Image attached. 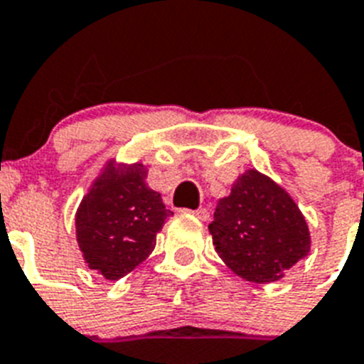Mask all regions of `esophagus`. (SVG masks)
Masks as SVG:
<instances>
[{
	"label": "esophagus",
	"mask_w": 364,
	"mask_h": 364,
	"mask_svg": "<svg viewBox=\"0 0 364 364\" xmlns=\"http://www.w3.org/2000/svg\"><path fill=\"white\" fill-rule=\"evenodd\" d=\"M191 214H193L197 220H200V222H206V220L210 218V214H208V210H206V208H197V210H193Z\"/></svg>",
	"instance_id": "obj_1"
}]
</instances>
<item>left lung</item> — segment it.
I'll return each instance as SVG.
<instances>
[{
	"instance_id": "left-lung-1",
	"label": "left lung",
	"mask_w": 364,
	"mask_h": 364,
	"mask_svg": "<svg viewBox=\"0 0 364 364\" xmlns=\"http://www.w3.org/2000/svg\"><path fill=\"white\" fill-rule=\"evenodd\" d=\"M208 231L223 263L254 284L282 280L312 244L297 203L257 168L244 171L218 200Z\"/></svg>"
}]
</instances>
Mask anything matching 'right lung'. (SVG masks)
<instances>
[{"label":"right lung","instance_id":"right-lung-1","mask_svg":"<svg viewBox=\"0 0 364 364\" xmlns=\"http://www.w3.org/2000/svg\"><path fill=\"white\" fill-rule=\"evenodd\" d=\"M141 161L109 159L90 186L75 214L78 248L88 264L107 280H118L156 248V235L173 212L146 184Z\"/></svg>","mask_w":364,"mask_h":364}]
</instances>
